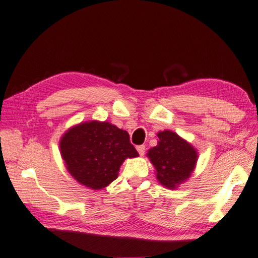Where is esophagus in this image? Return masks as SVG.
Wrapping results in <instances>:
<instances>
[{
    "label": "esophagus",
    "mask_w": 258,
    "mask_h": 258,
    "mask_svg": "<svg viewBox=\"0 0 258 258\" xmlns=\"http://www.w3.org/2000/svg\"><path fill=\"white\" fill-rule=\"evenodd\" d=\"M138 154H140V156H144L145 155V150H146V148H145L144 145H140V146L136 147Z\"/></svg>",
    "instance_id": "esophagus-1"
}]
</instances>
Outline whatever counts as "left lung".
<instances>
[{
  "instance_id": "8db88e82",
  "label": "left lung",
  "mask_w": 258,
  "mask_h": 258,
  "mask_svg": "<svg viewBox=\"0 0 258 258\" xmlns=\"http://www.w3.org/2000/svg\"><path fill=\"white\" fill-rule=\"evenodd\" d=\"M157 146L150 148L147 157L156 169V177L161 185L174 189L189 179L198 160L197 149L172 131L157 133Z\"/></svg>"
}]
</instances>
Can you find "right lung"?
I'll use <instances>...</instances> for the list:
<instances>
[{"label": "right lung", "mask_w": 258, "mask_h": 258, "mask_svg": "<svg viewBox=\"0 0 258 258\" xmlns=\"http://www.w3.org/2000/svg\"><path fill=\"white\" fill-rule=\"evenodd\" d=\"M60 153L69 173L94 190L113 182L125 159L138 157L126 131L97 120L82 122L66 131L60 140Z\"/></svg>", "instance_id": "obj_1"}]
</instances>
